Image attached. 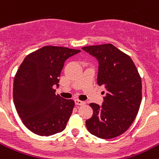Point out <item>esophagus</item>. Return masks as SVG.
I'll return each instance as SVG.
<instances>
[{
	"instance_id": "obj_1",
	"label": "esophagus",
	"mask_w": 159,
	"mask_h": 159,
	"mask_svg": "<svg viewBox=\"0 0 159 159\" xmlns=\"http://www.w3.org/2000/svg\"><path fill=\"white\" fill-rule=\"evenodd\" d=\"M75 102L76 105H84L85 104V102H84V101L79 100V99H75Z\"/></svg>"
}]
</instances>
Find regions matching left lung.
Here are the masks:
<instances>
[{"mask_svg":"<svg viewBox=\"0 0 159 159\" xmlns=\"http://www.w3.org/2000/svg\"><path fill=\"white\" fill-rule=\"evenodd\" d=\"M82 49L97 60V84L107 90L102 104L90 103L93 115L86 120L87 129L100 139L116 138L130 127L139 110L141 78L130 57L111 43Z\"/></svg>","mask_w":159,"mask_h":159,"instance_id":"obj_1","label":"left lung"}]
</instances>
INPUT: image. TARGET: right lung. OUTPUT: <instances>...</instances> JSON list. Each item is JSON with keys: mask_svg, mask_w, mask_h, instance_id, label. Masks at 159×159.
I'll return each instance as SVG.
<instances>
[{"mask_svg": "<svg viewBox=\"0 0 159 159\" xmlns=\"http://www.w3.org/2000/svg\"><path fill=\"white\" fill-rule=\"evenodd\" d=\"M80 50L44 46L25 57L13 81V100L25 126L34 134L50 136L63 131L75 102L56 95L64 63Z\"/></svg>", "mask_w": 159, "mask_h": 159, "instance_id": "right-lung-1", "label": "right lung"}]
</instances>
